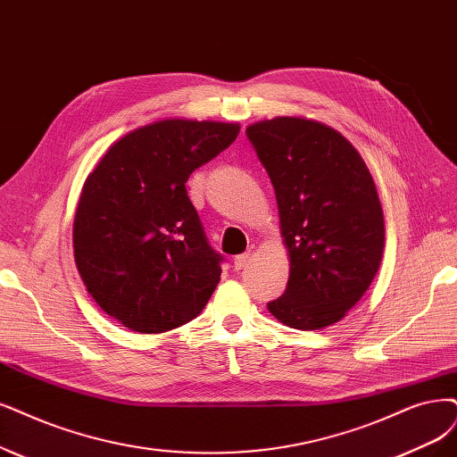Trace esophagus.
I'll use <instances>...</instances> for the list:
<instances>
[{
	"instance_id": "esophagus-1",
	"label": "esophagus",
	"mask_w": 457,
	"mask_h": 457,
	"mask_svg": "<svg viewBox=\"0 0 457 457\" xmlns=\"http://www.w3.org/2000/svg\"><path fill=\"white\" fill-rule=\"evenodd\" d=\"M248 263H250V254H248V252H246V254L235 256V260H233V267L237 269V271H241V269H245Z\"/></svg>"
}]
</instances>
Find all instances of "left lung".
<instances>
[{
	"label": "left lung",
	"mask_w": 457,
	"mask_h": 457,
	"mask_svg": "<svg viewBox=\"0 0 457 457\" xmlns=\"http://www.w3.org/2000/svg\"><path fill=\"white\" fill-rule=\"evenodd\" d=\"M273 182L288 288L267 309L284 326L314 331L346 316L373 282L384 254V212L360 152L343 135L303 116L246 128Z\"/></svg>",
	"instance_id": "8db88e82"
}]
</instances>
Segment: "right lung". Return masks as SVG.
Listing matches in <instances>:
<instances>
[{
	"label": "right lung",
	"instance_id": "add662e5",
	"mask_svg": "<svg viewBox=\"0 0 457 457\" xmlns=\"http://www.w3.org/2000/svg\"><path fill=\"white\" fill-rule=\"evenodd\" d=\"M237 122L163 118L116 139L87 177L73 252L88 294L118 324L163 333L195 318L220 282L186 180L237 139Z\"/></svg>",
	"mask_w": 457,
	"mask_h": 457
}]
</instances>
